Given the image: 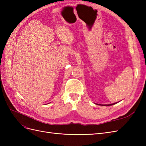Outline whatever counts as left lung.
I'll use <instances>...</instances> for the list:
<instances>
[{
	"label": "left lung",
	"instance_id": "obj_1",
	"mask_svg": "<svg viewBox=\"0 0 146 146\" xmlns=\"http://www.w3.org/2000/svg\"><path fill=\"white\" fill-rule=\"evenodd\" d=\"M116 104V103H114V104H108V105H105V106H110V105H114V104Z\"/></svg>",
	"mask_w": 146,
	"mask_h": 146
}]
</instances>
